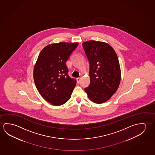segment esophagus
I'll return each instance as SVG.
<instances>
[{"instance_id":"esophagus-1","label":"esophagus","mask_w":155,"mask_h":155,"mask_svg":"<svg viewBox=\"0 0 155 155\" xmlns=\"http://www.w3.org/2000/svg\"><path fill=\"white\" fill-rule=\"evenodd\" d=\"M81 77H79V78H78L77 79H76V80H77V82L79 83L80 82V81L81 80Z\"/></svg>"}]
</instances>
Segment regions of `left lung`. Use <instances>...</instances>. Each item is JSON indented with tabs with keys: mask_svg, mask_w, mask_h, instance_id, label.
Masks as SVG:
<instances>
[{
	"mask_svg": "<svg viewBox=\"0 0 155 155\" xmlns=\"http://www.w3.org/2000/svg\"><path fill=\"white\" fill-rule=\"evenodd\" d=\"M89 64L91 83L84 89L88 98L97 104L109 100L120 81L118 57L113 47L104 42L90 40L82 43Z\"/></svg>",
	"mask_w": 155,
	"mask_h": 155,
	"instance_id": "1",
	"label": "left lung"
}]
</instances>
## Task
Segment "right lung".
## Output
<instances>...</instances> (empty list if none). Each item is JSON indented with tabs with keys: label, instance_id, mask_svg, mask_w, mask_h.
I'll use <instances>...</instances> for the list:
<instances>
[{
	"label": "right lung",
	"instance_id": "add662e5",
	"mask_svg": "<svg viewBox=\"0 0 155 155\" xmlns=\"http://www.w3.org/2000/svg\"><path fill=\"white\" fill-rule=\"evenodd\" d=\"M78 42H61L49 44L42 49L33 70L37 90L45 100L53 106L68 101L76 80L68 75L66 63Z\"/></svg>",
	"mask_w": 155,
	"mask_h": 155
}]
</instances>
